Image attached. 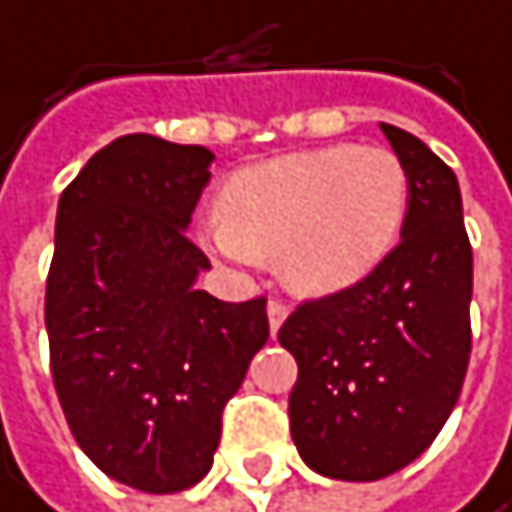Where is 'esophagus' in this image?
I'll return each instance as SVG.
<instances>
[{
	"instance_id": "34e87169",
	"label": "esophagus",
	"mask_w": 512,
	"mask_h": 512,
	"mask_svg": "<svg viewBox=\"0 0 512 512\" xmlns=\"http://www.w3.org/2000/svg\"><path fill=\"white\" fill-rule=\"evenodd\" d=\"M267 318H270V333L276 336L279 327H282L285 318H288V306H285L282 300H270V303H267Z\"/></svg>"
}]
</instances>
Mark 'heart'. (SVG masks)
I'll return each instance as SVG.
<instances>
[{"mask_svg":"<svg viewBox=\"0 0 512 512\" xmlns=\"http://www.w3.org/2000/svg\"><path fill=\"white\" fill-rule=\"evenodd\" d=\"M408 206L411 176L393 149L333 143L236 170L203 239L233 264L279 258L294 294L330 297L387 261Z\"/></svg>","mask_w":512,"mask_h":512,"instance_id":"obj_1","label":"heart"}]
</instances>
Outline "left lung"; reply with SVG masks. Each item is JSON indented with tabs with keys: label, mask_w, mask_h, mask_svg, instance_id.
<instances>
[{
	"label": "left lung",
	"mask_w": 512,
	"mask_h": 512,
	"mask_svg": "<svg viewBox=\"0 0 512 512\" xmlns=\"http://www.w3.org/2000/svg\"><path fill=\"white\" fill-rule=\"evenodd\" d=\"M411 176L402 242L360 285L306 300L279 342L300 366L288 399L303 462L369 483L411 465L444 429L471 357L474 258L456 173L381 122Z\"/></svg>",
	"instance_id": "8db88e82"
}]
</instances>
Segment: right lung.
Segmentation results:
<instances>
[{"instance_id":"obj_1","label":"right lung","mask_w":512,"mask_h":512,"mask_svg":"<svg viewBox=\"0 0 512 512\" xmlns=\"http://www.w3.org/2000/svg\"><path fill=\"white\" fill-rule=\"evenodd\" d=\"M212 152L152 134L98 149L62 191L44 321L50 372L80 450L137 492L206 477L221 411L270 339L267 300L221 303L194 282L185 236Z\"/></svg>"}]
</instances>
